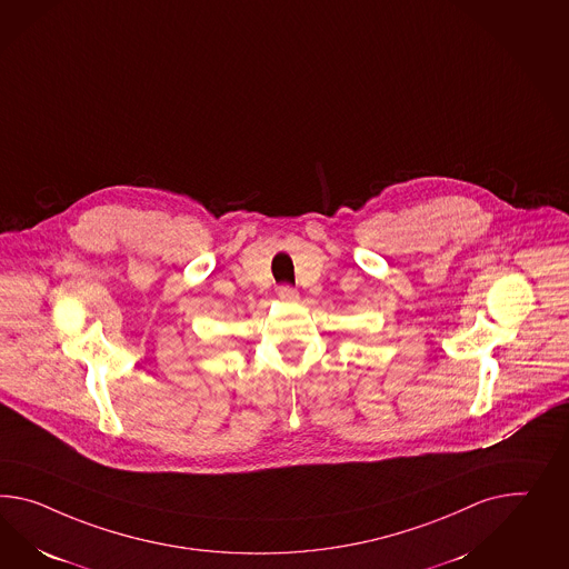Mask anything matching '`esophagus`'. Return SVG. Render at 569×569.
<instances>
[{"label": "esophagus", "instance_id": "34e87169", "mask_svg": "<svg viewBox=\"0 0 569 569\" xmlns=\"http://www.w3.org/2000/svg\"><path fill=\"white\" fill-rule=\"evenodd\" d=\"M278 297H280L282 301H295V299H297V289L291 287V284H280V287H278Z\"/></svg>", "mask_w": 569, "mask_h": 569}]
</instances>
